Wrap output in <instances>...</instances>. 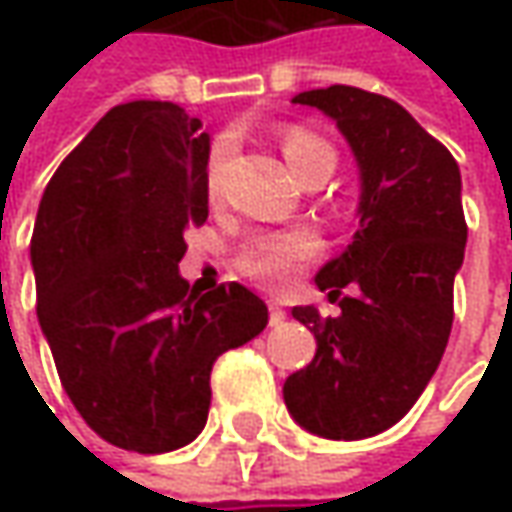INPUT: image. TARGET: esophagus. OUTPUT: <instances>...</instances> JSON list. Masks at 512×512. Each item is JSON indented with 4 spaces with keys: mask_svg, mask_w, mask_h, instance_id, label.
<instances>
[{
    "mask_svg": "<svg viewBox=\"0 0 512 512\" xmlns=\"http://www.w3.org/2000/svg\"><path fill=\"white\" fill-rule=\"evenodd\" d=\"M287 319V313L285 310H282V307L276 305V302H270V325L276 327V325H282V322H285Z\"/></svg>",
    "mask_w": 512,
    "mask_h": 512,
    "instance_id": "34e87169",
    "label": "esophagus"
}]
</instances>
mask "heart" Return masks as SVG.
<instances>
[{"label": "heart", "mask_w": 512, "mask_h": 512, "mask_svg": "<svg viewBox=\"0 0 512 512\" xmlns=\"http://www.w3.org/2000/svg\"><path fill=\"white\" fill-rule=\"evenodd\" d=\"M282 153H285L287 165L296 176H302L316 159L322 156H333V150L325 139L313 130L293 125L282 133ZM227 162V145H216L210 150L205 165V190L207 199L216 202L222 193V173H225ZM319 250V239L316 233H310L305 227L296 230H282V233H262L247 239L245 245L236 250V270L259 282V285L270 287V290H285L296 282L299 270L305 262H310Z\"/></svg>", "instance_id": "b5f03b06"}]
</instances>
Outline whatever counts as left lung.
Returning a JSON list of instances; mask_svg holds the SVG:
<instances>
[{"label": "left lung", "mask_w": 512, "mask_h": 512, "mask_svg": "<svg viewBox=\"0 0 512 512\" xmlns=\"http://www.w3.org/2000/svg\"><path fill=\"white\" fill-rule=\"evenodd\" d=\"M293 102L336 119L362 170V202L353 242L316 276L342 310L325 319L293 307L316 356L287 376L285 404L310 433L356 442L399 422L442 362L467 245L462 176L450 150L387 96L330 85Z\"/></svg>", "instance_id": "left-lung-1"}]
</instances>
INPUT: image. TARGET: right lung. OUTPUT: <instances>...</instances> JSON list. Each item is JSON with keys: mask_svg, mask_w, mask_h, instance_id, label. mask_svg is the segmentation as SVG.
<instances>
[{"mask_svg": "<svg viewBox=\"0 0 512 512\" xmlns=\"http://www.w3.org/2000/svg\"><path fill=\"white\" fill-rule=\"evenodd\" d=\"M210 136L173 102L110 108L70 150L30 239L36 313L62 387L105 442L168 453L210 410L213 362L259 336L247 287L205 296L179 276L185 230L207 222Z\"/></svg>", "mask_w": 512, "mask_h": 512, "instance_id": "add662e5", "label": "right lung"}]
</instances>
